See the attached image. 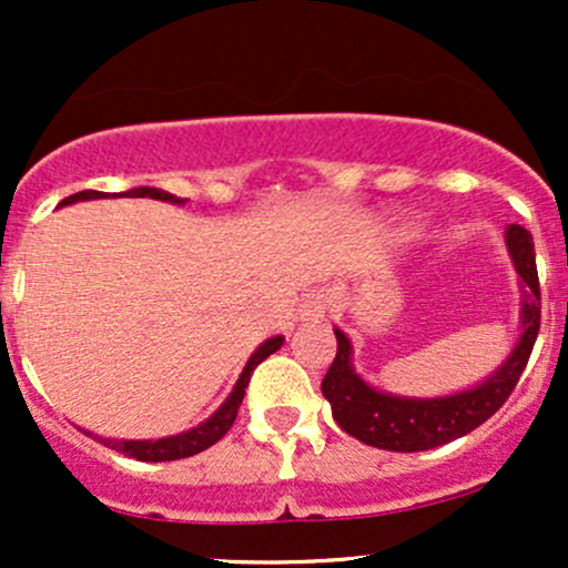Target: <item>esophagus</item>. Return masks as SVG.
Here are the masks:
<instances>
[{
	"instance_id": "esophagus-1",
	"label": "esophagus",
	"mask_w": 568,
	"mask_h": 568,
	"mask_svg": "<svg viewBox=\"0 0 568 568\" xmlns=\"http://www.w3.org/2000/svg\"><path fill=\"white\" fill-rule=\"evenodd\" d=\"M325 312H328V293L310 291L302 296L296 321H298V325H317L325 321Z\"/></svg>"
}]
</instances>
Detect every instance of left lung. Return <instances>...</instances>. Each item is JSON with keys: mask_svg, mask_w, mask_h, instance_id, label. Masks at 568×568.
<instances>
[{"mask_svg": "<svg viewBox=\"0 0 568 568\" xmlns=\"http://www.w3.org/2000/svg\"><path fill=\"white\" fill-rule=\"evenodd\" d=\"M505 243L510 251L520 285V336L501 366L488 374L475 387L459 389L438 397L393 395L371 384L352 366V342L344 331L336 334V357L321 384L323 397L331 403L336 425L352 438L384 452H427L443 443H452L473 433L488 416L501 408V403L524 374L531 347L539 334V277L534 264V240L520 224L505 230Z\"/></svg>", "mask_w": 568, "mask_h": 568, "instance_id": "8db88e82", "label": "left lung"}]
</instances>
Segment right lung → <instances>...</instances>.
Here are the masks:
<instances>
[{
    "mask_svg": "<svg viewBox=\"0 0 568 568\" xmlns=\"http://www.w3.org/2000/svg\"><path fill=\"white\" fill-rule=\"evenodd\" d=\"M101 197H149V200L173 202V205H184L186 202V200L175 197V194H171V192H162V189H154V186H135V189H128V192H120V194H106V192H93V189H84V192H77V194H71V197L61 200V207L74 205V202H80V200H101ZM283 342H285L283 336H272V338H266L264 344H258L256 352L247 357L243 374H240V379H237V384H234L230 397H226V400L221 403V406L213 410V414L207 416L202 425L186 429V433L168 435V438H160V440H114V438H98V435H93V433H88V435H93V438L98 443H103L106 448H114V452L125 454V456H130V459H139V462H173V459H186V456L205 452V448H211L213 443H219L226 433H230V427L234 425V416H237L240 403H243V397H245V387H247V382H251L253 368H256L262 361H266L272 352H277L280 347H283Z\"/></svg>",
    "mask_w": 568,
    "mask_h": 568,
    "instance_id": "right-lung-1",
    "label": "right lung"
}]
</instances>
